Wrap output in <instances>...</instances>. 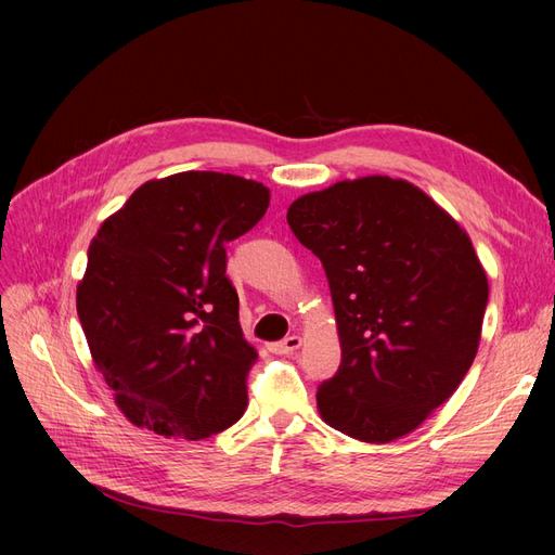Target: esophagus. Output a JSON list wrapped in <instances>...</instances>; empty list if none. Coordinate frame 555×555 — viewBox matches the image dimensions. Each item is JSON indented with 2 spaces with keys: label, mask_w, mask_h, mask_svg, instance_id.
<instances>
[{
  "label": "esophagus",
  "mask_w": 555,
  "mask_h": 555,
  "mask_svg": "<svg viewBox=\"0 0 555 555\" xmlns=\"http://www.w3.org/2000/svg\"><path fill=\"white\" fill-rule=\"evenodd\" d=\"M300 345H304V338H300L298 333H294V335H287L282 343L271 345V351L273 354H292V351H296Z\"/></svg>",
  "instance_id": "obj_1"
}]
</instances>
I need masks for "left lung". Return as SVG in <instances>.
Segmentation results:
<instances>
[{
	"label": "left lung",
	"mask_w": 555,
	"mask_h": 555,
	"mask_svg": "<svg viewBox=\"0 0 555 555\" xmlns=\"http://www.w3.org/2000/svg\"><path fill=\"white\" fill-rule=\"evenodd\" d=\"M294 236L322 261L343 349L324 424L367 444L410 435L473 365L489 280L467 231L416 184L363 176L298 196Z\"/></svg>",
	"instance_id": "1"
}]
</instances>
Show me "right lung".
I'll use <instances>...</instances> for the list:
<instances>
[{"label":"right lung","mask_w":555,"mask_h":555,"mask_svg":"<svg viewBox=\"0 0 555 555\" xmlns=\"http://www.w3.org/2000/svg\"><path fill=\"white\" fill-rule=\"evenodd\" d=\"M271 190L217 171L147 180L88 249L76 310L96 371L133 426L206 440L247 408L257 359L227 278L229 241L255 227Z\"/></svg>","instance_id":"obj_1"}]
</instances>
